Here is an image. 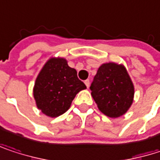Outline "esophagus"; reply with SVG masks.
Listing matches in <instances>:
<instances>
[{"label":"esophagus","mask_w":160,"mask_h":160,"mask_svg":"<svg viewBox=\"0 0 160 160\" xmlns=\"http://www.w3.org/2000/svg\"><path fill=\"white\" fill-rule=\"evenodd\" d=\"M84 83H85V85L87 86V88H89V86H90V80H86L84 81Z\"/></svg>","instance_id":"obj_1"}]
</instances>
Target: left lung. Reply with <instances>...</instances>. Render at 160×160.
I'll use <instances>...</instances> for the list:
<instances>
[{"label":"left lung","mask_w":160,"mask_h":160,"mask_svg":"<svg viewBox=\"0 0 160 160\" xmlns=\"http://www.w3.org/2000/svg\"><path fill=\"white\" fill-rule=\"evenodd\" d=\"M99 110L105 115L117 118L133 103L135 88L124 66L104 63L98 68L90 87Z\"/></svg>","instance_id":"8db88e82"}]
</instances>
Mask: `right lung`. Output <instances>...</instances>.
Here are the masks:
<instances>
[{
  "label": "right lung",
  "instance_id": "obj_1",
  "mask_svg": "<svg viewBox=\"0 0 160 160\" xmlns=\"http://www.w3.org/2000/svg\"><path fill=\"white\" fill-rule=\"evenodd\" d=\"M85 89L76 69L68 67L65 58H51L40 70L33 92L37 108L49 117H58L68 110L76 94Z\"/></svg>",
  "mask_w": 160,
  "mask_h": 160
}]
</instances>
